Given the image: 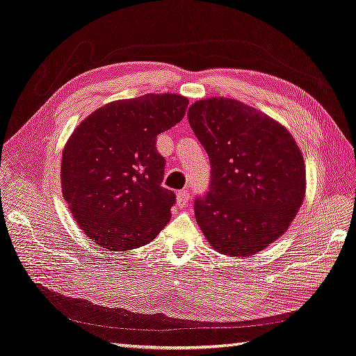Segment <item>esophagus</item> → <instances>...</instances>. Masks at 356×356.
<instances>
[{
	"mask_svg": "<svg viewBox=\"0 0 356 356\" xmlns=\"http://www.w3.org/2000/svg\"><path fill=\"white\" fill-rule=\"evenodd\" d=\"M188 202H189V191H179L177 192V205L186 207Z\"/></svg>",
	"mask_w": 356,
	"mask_h": 356,
	"instance_id": "obj_1",
	"label": "esophagus"
}]
</instances>
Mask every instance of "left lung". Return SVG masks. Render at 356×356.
Wrapping results in <instances>:
<instances>
[{
	"mask_svg": "<svg viewBox=\"0 0 356 356\" xmlns=\"http://www.w3.org/2000/svg\"><path fill=\"white\" fill-rule=\"evenodd\" d=\"M188 120L209 156L196 221L217 252L251 257L291 226L305 198L304 156L274 118L232 98L196 101Z\"/></svg>",
	"mask_w": 356,
	"mask_h": 356,
	"instance_id": "8db88e82",
	"label": "left lung"
}]
</instances>
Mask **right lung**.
<instances>
[{"instance_id":"1","label":"right lung","mask_w":356,"mask_h":356,"mask_svg":"<svg viewBox=\"0 0 356 356\" xmlns=\"http://www.w3.org/2000/svg\"><path fill=\"white\" fill-rule=\"evenodd\" d=\"M188 98L147 94L95 110L63 151L61 191L81 229L98 246L129 251L149 243L171 218L165 160L156 136L176 126Z\"/></svg>"}]
</instances>
